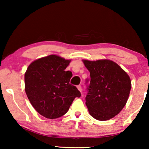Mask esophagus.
<instances>
[{"instance_id": "obj_1", "label": "esophagus", "mask_w": 149, "mask_h": 149, "mask_svg": "<svg viewBox=\"0 0 149 149\" xmlns=\"http://www.w3.org/2000/svg\"><path fill=\"white\" fill-rule=\"evenodd\" d=\"M77 88H78V89L81 91H81H82V87H81V85H78V86H77Z\"/></svg>"}]
</instances>
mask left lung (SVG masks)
Segmentation results:
<instances>
[{"mask_svg": "<svg viewBox=\"0 0 149 149\" xmlns=\"http://www.w3.org/2000/svg\"><path fill=\"white\" fill-rule=\"evenodd\" d=\"M90 72L85 97L89 113L94 119L106 121L125 107L132 84L129 76L117 64L109 60H83Z\"/></svg>", "mask_w": 149, "mask_h": 149, "instance_id": "left-lung-1", "label": "left lung"}]
</instances>
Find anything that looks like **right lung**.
<instances>
[{
  "instance_id": "obj_1",
  "label": "right lung",
  "mask_w": 149,
  "mask_h": 149,
  "mask_svg": "<svg viewBox=\"0 0 149 149\" xmlns=\"http://www.w3.org/2000/svg\"><path fill=\"white\" fill-rule=\"evenodd\" d=\"M70 62L50 55L32 62L25 73L28 98L34 109L47 119L65 115L75 97H81L78 89L70 83L72 72L65 71Z\"/></svg>"
}]
</instances>
